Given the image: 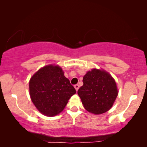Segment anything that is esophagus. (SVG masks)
I'll use <instances>...</instances> for the list:
<instances>
[{
  "label": "esophagus",
  "instance_id": "obj_1",
  "mask_svg": "<svg viewBox=\"0 0 147 147\" xmlns=\"http://www.w3.org/2000/svg\"><path fill=\"white\" fill-rule=\"evenodd\" d=\"M74 88H75V89H76V91L78 90V89H79V86L78 85V84H76V85L74 86Z\"/></svg>",
  "mask_w": 147,
  "mask_h": 147
}]
</instances>
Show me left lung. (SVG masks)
<instances>
[{
	"label": "left lung",
	"mask_w": 147,
	"mask_h": 147,
	"mask_svg": "<svg viewBox=\"0 0 147 147\" xmlns=\"http://www.w3.org/2000/svg\"><path fill=\"white\" fill-rule=\"evenodd\" d=\"M83 83L78 94L87 111L98 115L112 107L118 90L110 74L104 70L93 69L84 75Z\"/></svg>",
	"instance_id": "obj_1"
}]
</instances>
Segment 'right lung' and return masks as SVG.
Here are the masks:
<instances>
[{
  "instance_id": "1",
  "label": "right lung",
  "mask_w": 147,
  "mask_h": 147,
  "mask_svg": "<svg viewBox=\"0 0 147 147\" xmlns=\"http://www.w3.org/2000/svg\"><path fill=\"white\" fill-rule=\"evenodd\" d=\"M31 100L40 112L49 117L63 110L76 90L64 76L58 65H49L41 68L29 82Z\"/></svg>"
}]
</instances>
